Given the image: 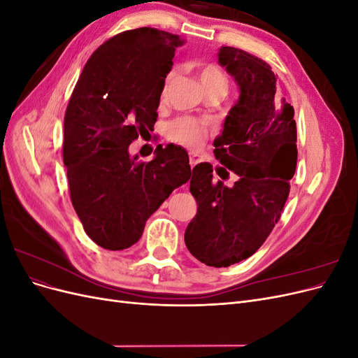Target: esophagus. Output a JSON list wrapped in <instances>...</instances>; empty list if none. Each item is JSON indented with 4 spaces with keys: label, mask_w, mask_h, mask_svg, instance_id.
Returning <instances> with one entry per match:
<instances>
[{
    "label": "esophagus",
    "mask_w": 358,
    "mask_h": 358,
    "mask_svg": "<svg viewBox=\"0 0 358 358\" xmlns=\"http://www.w3.org/2000/svg\"><path fill=\"white\" fill-rule=\"evenodd\" d=\"M201 161H203V157L200 154H189V164H191V167L200 164Z\"/></svg>",
    "instance_id": "34e87169"
}]
</instances>
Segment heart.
Returning <instances> with one entry per match:
<instances>
[{"label":"heart","instance_id":"1","mask_svg":"<svg viewBox=\"0 0 358 358\" xmlns=\"http://www.w3.org/2000/svg\"><path fill=\"white\" fill-rule=\"evenodd\" d=\"M176 69H171L166 76V86L175 79ZM197 78L200 86L204 92L209 91H221L227 90V78L220 67L213 64H204L199 67ZM169 137L182 146L189 149H199L204 145L206 137H208V128L201 122L196 121L192 117H179L175 122H171L169 127Z\"/></svg>","mask_w":358,"mask_h":358}]
</instances>
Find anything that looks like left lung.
Returning <instances> with one entry per match:
<instances>
[{"label":"left lung","mask_w":358,"mask_h":358,"mask_svg":"<svg viewBox=\"0 0 358 358\" xmlns=\"http://www.w3.org/2000/svg\"><path fill=\"white\" fill-rule=\"evenodd\" d=\"M218 62L239 86V100L213 140V154L237 180L213 182V169H192L189 191L197 213L185 230V245L199 262L229 267L251 257L264 243L288 199L297 166L294 109L276 91L267 62L245 50L222 46ZM216 167L218 176H229Z\"/></svg>","instance_id":"left-lung-1"}]
</instances>
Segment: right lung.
I'll use <instances>...</instances> for the list:
<instances>
[{"label": "right lung", "mask_w": 358, "mask_h": 358, "mask_svg": "<svg viewBox=\"0 0 358 358\" xmlns=\"http://www.w3.org/2000/svg\"><path fill=\"white\" fill-rule=\"evenodd\" d=\"M179 36L155 28L124 31L96 49L74 86L64 117V166L85 233L104 249L122 251L173 189L191 178L182 146L155 149L138 162L128 146L154 129L159 96Z\"/></svg>", "instance_id": "obj_1"}]
</instances>
